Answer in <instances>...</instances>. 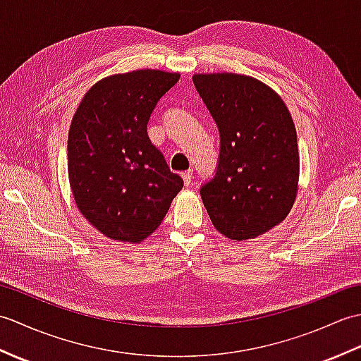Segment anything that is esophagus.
Segmentation results:
<instances>
[{"mask_svg":"<svg viewBox=\"0 0 361 361\" xmlns=\"http://www.w3.org/2000/svg\"><path fill=\"white\" fill-rule=\"evenodd\" d=\"M192 175H194L192 171H186V172L181 173V178H183V181H185L186 186H189L190 183H192Z\"/></svg>","mask_w":361,"mask_h":361,"instance_id":"obj_1","label":"esophagus"}]
</instances>
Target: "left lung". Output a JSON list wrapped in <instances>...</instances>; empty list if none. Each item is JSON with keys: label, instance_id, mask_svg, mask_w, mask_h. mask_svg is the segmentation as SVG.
I'll return each instance as SVG.
<instances>
[{"label": "left lung", "instance_id": "8db88e82", "mask_svg": "<svg viewBox=\"0 0 361 361\" xmlns=\"http://www.w3.org/2000/svg\"><path fill=\"white\" fill-rule=\"evenodd\" d=\"M220 132V158L202 200L214 228L248 240L278 226L298 195L296 128L281 96L251 75L194 74Z\"/></svg>", "mask_w": 361, "mask_h": 361}]
</instances>
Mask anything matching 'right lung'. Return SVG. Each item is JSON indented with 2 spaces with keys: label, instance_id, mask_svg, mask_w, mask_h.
<instances>
[{
  "label": "right lung",
  "instance_id": "1",
  "mask_svg": "<svg viewBox=\"0 0 361 361\" xmlns=\"http://www.w3.org/2000/svg\"><path fill=\"white\" fill-rule=\"evenodd\" d=\"M178 73L136 70L96 82L68 133V178L79 212L113 240L137 243L161 225L183 180L147 136Z\"/></svg>",
  "mask_w": 361,
  "mask_h": 361
}]
</instances>
